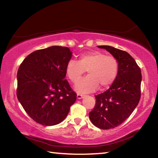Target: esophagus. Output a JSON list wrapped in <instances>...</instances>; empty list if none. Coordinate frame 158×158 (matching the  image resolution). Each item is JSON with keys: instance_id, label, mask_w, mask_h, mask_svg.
Masks as SVG:
<instances>
[{"instance_id": "esophagus-1", "label": "esophagus", "mask_w": 158, "mask_h": 158, "mask_svg": "<svg viewBox=\"0 0 158 158\" xmlns=\"http://www.w3.org/2000/svg\"><path fill=\"white\" fill-rule=\"evenodd\" d=\"M84 97V95H83L81 94H77V98L78 99V100H80V99H82Z\"/></svg>"}]
</instances>
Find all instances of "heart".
<instances>
[{
	"mask_svg": "<svg viewBox=\"0 0 158 158\" xmlns=\"http://www.w3.org/2000/svg\"><path fill=\"white\" fill-rule=\"evenodd\" d=\"M87 69L89 75L77 83L74 90L79 93L95 91L100 85L107 89L116 80L118 73V63L113 56H108L100 51L85 52L79 60L70 59L65 67L67 76L71 81L77 82Z\"/></svg>",
	"mask_w": 158,
	"mask_h": 158,
	"instance_id": "1",
	"label": "heart"
}]
</instances>
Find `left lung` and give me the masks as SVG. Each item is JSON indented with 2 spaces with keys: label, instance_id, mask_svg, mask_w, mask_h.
I'll return each mask as SVG.
<instances>
[{
  "label": "left lung",
  "instance_id": "8db88e82",
  "mask_svg": "<svg viewBox=\"0 0 158 158\" xmlns=\"http://www.w3.org/2000/svg\"><path fill=\"white\" fill-rule=\"evenodd\" d=\"M98 47L106 49L118 63L116 80L107 90L95 96V106L89 113L95 126L109 130L123 123L137 107L141 97V73L127 52L106 45Z\"/></svg>",
  "mask_w": 158,
  "mask_h": 158
}]
</instances>
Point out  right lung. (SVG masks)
I'll return each mask as SVG.
<instances>
[{"instance_id":"add662e5","label":"right lung","mask_w":158,"mask_h":158,"mask_svg":"<svg viewBox=\"0 0 158 158\" xmlns=\"http://www.w3.org/2000/svg\"><path fill=\"white\" fill-rule=\"evenodd\" d=\"M73 56L68 47L52 46L29 54L17 73V98L35 121L46 126L62 122L77 94L65 79Z\"/></svg>"}]
</instances>
